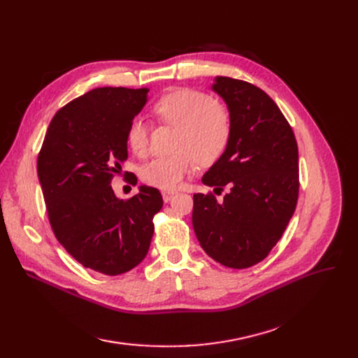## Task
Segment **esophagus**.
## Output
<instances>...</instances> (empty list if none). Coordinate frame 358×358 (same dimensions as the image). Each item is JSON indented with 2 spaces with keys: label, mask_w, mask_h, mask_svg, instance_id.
I'll return each instance as SVG.
<instances>
[{
  "label": "esophagus",
  "mask_w": 358,
  "mask_h": 358,
  "mask_svg": "<svg viewBox=\"0 0 358 358\" xmlns=\"http://www.w3.org/2000/svg\"><path fill=\"white\" fill-rule=\"evenodd\" d=\"M174 196H176V192H169V190H165V192H162V199H164V201H165V203L171 201Z\"/></svg>",
  "instance_id": "esophagus-1"
}]
</instances>
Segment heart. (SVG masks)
<instances>
[{
  "instance_id": "heart-1",
  "label": "heart",
  "mask_w": 358,
  "mask_h": 358,
  "mask_svg": "<svg viewBox=\"0 0 358 358\" xmlns=\"http://www.w3.org/2000/svg\"><path fill=\"white\" fill-rule=\"evenodd\" d=\"M154 113L164 122L177 126L178 130L177 152L150 159L141 168L142 181L157 189H178L182 180L194 171L197 161L203 165L213 164L228 146L229 113L208 94L190 88L173 90L155 103ZM126 142L134 154L146 152L148 129L142 117L130 122Z\"/></svg>"
}]
</instances>
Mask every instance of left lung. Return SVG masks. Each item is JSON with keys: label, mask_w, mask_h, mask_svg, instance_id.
Masks as SVG:
<instances>
[{"label": "left lung", "mask_w": 358, "mask_h": 358, "mask_svg": "<svg viewBox=\"0 0 358 358\" xmlns=\"http://www.w3.org/2000/svg\"><path fill=\"white\" fill-rule=\"evenodd\" d=\"M231 138L203 184L229 193L193 196V228L201 248L224 267L248 268L264 259L283 235L299 194V150L293 130L261 88L215 77Z\"/></svg>", "instance_id": "obj_1"}]
</instances>
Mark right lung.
<instances>
[{
  "label": "right lung",
  "instance_id": "1",
  "mask_svg": "<svg viewBox=\"0 0 358 358\" xmlns=\"http://www.w3.org/2000/svg\"><path fill=\"white\" fill-rule=\"evenodd\" d=\"M149 88H94L53 116L37 158L53 234L87 268L117 275L146 257L162 196L154 187L123 201L111 178L127 159L126 131Z\"/></svg>",
  "mask_w": 358,
  "mask_h": 358
}]
</instances>
